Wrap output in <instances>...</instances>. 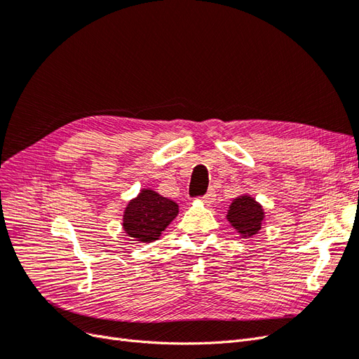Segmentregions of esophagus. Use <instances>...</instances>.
I'll use <instances>...</instances> for the list:
<instances>
[{
    "mask_svg": "<svg viewBox=\"0 0 359 359\" xmlns=\"http://www.w3.org/2000/svg\"><path fill=\"white\" fill-rule=\"evenodd\" d=\"M202 201L206 203V205H210V203H212L214 201H215V191H214V189H211V190H208V193L205 194V196L202 198Z\"/></svg>",
    "mask_w": 359,
    "mask_h": 359,
    "instance_id": "1",
    "label": "esophagus"
}]
</instances>
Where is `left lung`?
Returning <instances> with one entry per match:
<instances>
[{"mask_svg":"<svg viewBox=\"0 0 359 359\" xmlns=\"http://www.w3.org/2000/svg\"><path fill=\"white\" fill-rule=\"evenodd\" d=\"M226 219L243 238H252L262 229L265 212L262 205L256 202L255 198L243 194L232 201Z\"/></svg>","mask_w":359,"mask_h":359,"instance_id":"obj_1","label":"left lung"}]
</instances>
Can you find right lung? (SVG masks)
<instances>
[{"instance_id": "add662e5", "label": "right lung", "mask_w": 359, "mask_h": 359, "mask_svg": "<svg viewBox=\"0 0 359 359\" xmlns=\"http://www.w3.org/2000/svg\"><path fill=\"white\" fill-rule=\"evenodd\" d=\"M177 215L178 203L163 198L154 190L144 189L126 206L123 229L136 241L153 243Z\"/></svg>"}]
</instances>
